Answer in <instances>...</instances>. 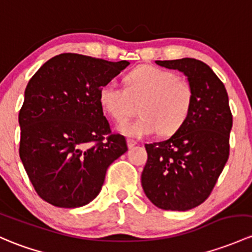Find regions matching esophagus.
<instances>
[{
    "label": "esophagus",
    "mask_w": 252,
    "mask_h": 252,
    "mask_svg": "<svg viewBox=\"0 0 252 252\" xmlns=\"http://www.w3.org/2000/svg\"><path fill=\"white\" fill-rule=\"evenodd\" d=\"M126 144H128V147L129 148H133L135 145L137 144V142L135 141V140H133V139H126Z\"/></svg>",
    "instance_id": "1"
}]
</instances>
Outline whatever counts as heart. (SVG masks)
Segmentation results:
<instances>
[{"mask_svg": "<svg viewBox=\"0 0 252 252\" xmlns=\"http://www.w3.org/2000/svg\"><path fill=\"white\" fill-rule=\"evenodd\" d=\"M126 88L108 82L100 88L99 101L113 121L123 122L134 115L136 105L141 117L126 122L119 129L130 136L170 135L189 117L194 99L192 84L173 71L140 66L126 75Z\"/></svg>", "mask_w": 252, "mask_h": 252, "instance_id": "b5f03b06", "label": "heart"}]
</instances>
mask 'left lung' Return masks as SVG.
I'll return each instance as SVG.
<instances>
[{
    "label": "left lung",
    "instance_id": "obj_1",
    "mask_svg": "<svg viewBox=\"0 0 252 252\" xmlns=\"http://www.w3.org/2000/svg\"><path fill=\"white\" fill-rule=\"evenodd\" d=\"M156 63L184 72L194 99L186 122L173 136L145 145L142 189L158 208L186 211L208 199L228 160L233 124L228 95L221 79L200 60Z\"/></svg>",
    "mask_w": 252,
    "mask_h": 252
}]
</instances>
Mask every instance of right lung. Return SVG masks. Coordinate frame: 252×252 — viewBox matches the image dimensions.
I'll list each match as a JSON object with an SVG mask.
<instances>
[{"label":"right lung","instance_id":"1","mask_svg":"<svg viewBox=\"0 0 252 252\" xmlns=\"http://www.w3.org/2000/svg\"><path fill=\"white\" fill-rule=\"evenodd\" d=\"M128 62L63 53L31 77L19 111V156L37 194L58 208H78L101 190L106 170L128 151L113 134L100 88Z\"/></svg>","mask_w":252,"mask_h":252}]
</instances>
